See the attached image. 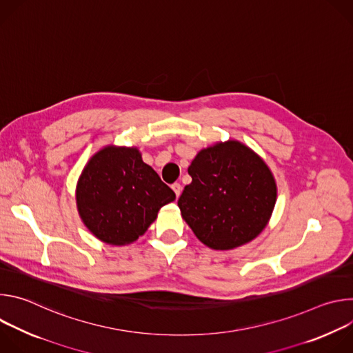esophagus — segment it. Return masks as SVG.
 I'll return each mask as SVG.
<instances>
[{
    "instance_id": "obj_1",
    "label": "esophagus",
    "mask_w": 353,
    "mask_h": 353,
    "mask_svg": "<svg viewBox=\"0 0 353 353\" xmlns=\"http://www.w3.org/2000/svg\"><path fill=\"white\" fill-rule=\"evenodd\" d=\"M172 188H173L176 196L179 198V195H180V192H181V184H180V183H174V184H172Z\"/></svg>"
}]
</instances>
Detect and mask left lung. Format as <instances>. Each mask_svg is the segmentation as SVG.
Segmentation results:
<instances>
[{"label": "left lung", "instance_id": "left-lung-1", "mask_svg": "<svg viewBox=\"0 0 353 353\" xmlns=\"http://www.w3.org/2000/svg\"><path fill=\"white\" fill-rule=\"evenodd\" d=\"M192 181L177 204L194 234L214 250H230L257 237L276 201L271 170L237 141L203 149L188 168Z\"/></svg>", "mask_w": 353, "mask_h": 353}]
</instances>
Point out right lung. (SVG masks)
I'll use <instances>...</instances> for the list:
<instances>
[{"instance_id": "right-lung-1", "label": "right lung", "mask_w": 353, "mask_h": 353, "mask_svg": "<svg viewBox=\"0 0 353 353\" xmlns=\"http://www.w3.org/2000/svg\"><path fill=\"white\" fill-rule=\"evenodd\" d=\"M176 194L142 162L137 148L108 146L92 157L77 187L85 226L108 244L135 241Z\"/></svg>"}]
</instances>
